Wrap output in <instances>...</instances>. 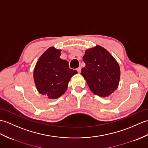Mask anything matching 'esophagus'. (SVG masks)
I'll return each instance as SVG.
<instances>
[{
  "instance_id": "34e87169",
  "label": "esophagus",
  "mask_w": 148,
  "mask_h": 148,
  "mask_svg": "<svg viewBox=\"0 0 148 148\" xmlns=\"http://www.w3.org/2000/svg\"><path fill=\"white\" fill-rule=\"evenodd\" d=\"M77 71L79 73H80L81 71V67H79L78 68H77Z\"/></svg>"
}]
</instances>
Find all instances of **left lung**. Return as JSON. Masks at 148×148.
<instances>
[{"mask_svg":"<svg viewBox=\"0 0 148 148\" xmlns=\"http://www.w3.org/2000/svg\"><path fill=\"white\" fill-rule=\"evenodd\" d=\"M86 66L81 74L90 90L101 97H108L117 88L121 71L117 62L108 51L99 45L86 50L82 57Z\"/></svg>","mask_w":148,"mask_h":148,"instance_id":"left-lung-1","label":"left lung"}]
</instances>
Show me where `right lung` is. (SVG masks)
I'll return each instance as SVG.
<instances>
[{
    "instance_id": "add662e5",
    "label": "right lung",
    "mask_w": 148,
    "mask_h": 148,
    "mask_svg": "<svg viewBox=\"0 0 148 148\" xmlns=\"http://www.w3.org/2000/svg\"><path fill=\"white\" fill-rule=\"evenodd\" d=\"M60 50L50 47L37 62L34 81L40 94L56 99L66 92L71 77L77 72L69 68L68 62L59 57Z\"/></svg>"
}]
</instances>
